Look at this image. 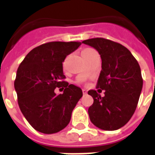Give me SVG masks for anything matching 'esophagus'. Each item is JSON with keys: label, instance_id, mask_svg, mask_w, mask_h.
<instances>
[{"label": "esophagus", "instance_id": "34e87169", "mask_svg": "<svg viewBox=\"0 0 155 155\" xmlns=\"http://www.w3.org/2000/svg\"><path fill=\"white\" fill-rule=\"evenodd\" d=\"M83 94H86V93H87V91H86V90H85V89H83Z\"/></svg>", "mask_w": 155, "mask_h": 155}]
</instances>
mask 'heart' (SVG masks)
<instances>
[{
    "instance_id": "heart-1",
    "label": "heart",
    "mask_w": 155,
    "mask_h": 155,
    "mask_svg": "<svg viewBox=\"0 0 155 155\" xmlns=\"http://www.w3.org/2000/svg\"><path fill=\"white\" fill-rule=\"evenodd\" d=\"M91 49H84V50H83V51H82V52H81V54H82V57H83V58L85 57V55L87 54L88 52L91 51Z\"/></svg>"
}]
</instances>
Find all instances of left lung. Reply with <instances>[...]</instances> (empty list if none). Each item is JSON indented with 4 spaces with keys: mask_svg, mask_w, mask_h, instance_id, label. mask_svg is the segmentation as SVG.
I'll list each match as a JSON object with an SVG mask.
<instances>
[{
    "mask_svg": "<svg viewBox=\"0 0 155 155\" xmlns=\"http://www.w3.org/2000/svg\"><path fill=\"white\" fill-rule=\"evenodd\" d=\"M83 43L97 50L102 70L97 88L104 91L102 97L97 91L88 94L94 103L88 110L91 121L104 130H116L133 116L143 87L140 64L126 47L104 38H92ZM100 92V93H101Z\"/></svg>",
    "mask_w": 155,
    "mask_h": 155,
    "instance_id": "8db88e82",
    "label": "left lung"
}]
</instances>
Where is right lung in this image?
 Wrapping results in <instances>:
<instances>
[{
  "mask_svg": "<svg viewBox=\"0 0 155 155\" xmlns=\"http://www.w3.org/2000/svg\"><path fill=\"white\" fill-rule=\"evenodd\" d=\"M81 45L76 41L45 43L30 51L17 69L14 86L19 107L41 133L50 134L64 129L83 95L81 88L64 81L62 64ZM56 87L64 90L62 94L54 93Z\"/></svg>",
  "mask_w": 155,
  "mask_h": 155,
  "instance_id": "obj_1",
  "label": "right lung"
}]
</instances>
